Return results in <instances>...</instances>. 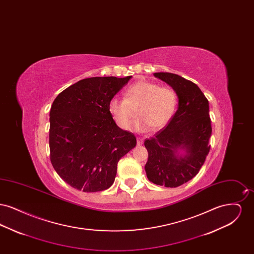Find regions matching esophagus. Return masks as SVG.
<instances>
[{
  "label": "esophagus",
  "instance_id": "esophagus-1",
  "mask_svg": "<svg viewBox=\"0 0 254 254\" xmlns=\"http://www.w3.org/2000/svg\"><path fill=\"white\" fill-rule=\"evenodd\" d=\"M143 142H144V140L142 138H137V145H141L143 144Z\"/></svg>",
  "mask_w": 254,
  "mask_h": 254
}]
</instances>
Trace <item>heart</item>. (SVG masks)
Segmentation results:
<instances>
[{
	"label": "heart",
	"instance_id": "b5f03b06",
	"mask_svg": "<svg viewBox=\"0 0 254 254\" xmlns=\"http://www.w3.org/2000/svg\"><path fill=\"white\" fill-rule=\"evenodd\" d=\"M178 105L176 92L169 87L141 80L130 85L126 98L113 97L109 103V111L115 123L124 130H129L133 120L138 131H146L151 127L159 129L166 127L173 118Z\"/></svg>",
	"mask_w": 254,
	"mask_h": 254
}]
</instances>
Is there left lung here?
<instances>
[{"label":"left lung","instance_id":"obj_1","mask_svg":"<svg viewBox=\"0 0 254 254\" xmlns=\"http://www.w3.org/2000/svg\"><path fill=\"white\" fill-rule=\"evenodd\" d=\"M153 75L176 92L178 108L162 131L145 140L148 152L145 173L155 185L177 188L197 175L209 152L212 131L209 105L191 81L173 73Z\"/></svg>","mask_w":254,"mask_h":254}]
</instances>
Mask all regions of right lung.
I'll return each mask as SVG.
<instances>
[{
    "label": "right lung",
    "mask_w": 254,
    "mask_h": 254,
    "mask_svg": "<svg viewBox=\"0 0 254 254\" xmlns=\"http://www.w3.org/2000/svg\"><path fill=\"white\" fill-rule=\"evenodd\" d=\"M132 76L92 77L62 91L49 112L50 161L61 178L84 192L108 190L117 164L136 145L133 133L120 128L109 101Z\"/></svg>",
    "instance_id": "right-lung-1"
}]
</instances>
